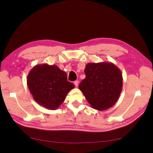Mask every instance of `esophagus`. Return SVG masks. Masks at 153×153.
Here are the masks:
<instances>
[{
    "label": "esophagus",
    "mask_w": 153,
    "mask_h": 153,
    "mask_svg": "<svg viewBox=\"0 0 153 153\" xmlns=\"http://www.w3.org/2000/svg\"><path fill=\"white\" fill-rule=\"evenodd\" d=\"M78 83H79V82H78V80H76V81L74 82V84H75V87H77L78 85Z\"/></svg>",
    "instance_id": "obj_1"
}]
</instances>
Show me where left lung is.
I'll use <instances>...</instances> for the list:
<instances>
[{
  "label": "left lung",
  "mask_w": 153,
  "mask_h": 153,
  "mask_svg": "<svg viewBox=\"0 0 153 153\" xmlns=\"http://www.w3.org/2000/svg\"><path fill=\"white\" fill-rule=\"evenodd\" d=\"M85 78L78 87L92 108L100 111L114 106L123 89L119 68L110 62L88 63Z\"/></svg>",
  "instance_id": "obj_1"
}]
</instances>
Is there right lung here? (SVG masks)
Masks as SVG:
<instances>
[{"label":"right lung","instance_id":"1","mask_svg":"<svg viewBox=\"0 0 153 153\" xmlns=\"http://www.w3.org/2000/svg\"><path fill=\"white\" fill-rule=\"evenodd\" d=\"M34 100L47 109L56 110L75 85L67 80L66 73L56 65L38 64L29 71L27 79Z\"/></svg>","mask_w":153,"mask_h":153}]
</instances>
